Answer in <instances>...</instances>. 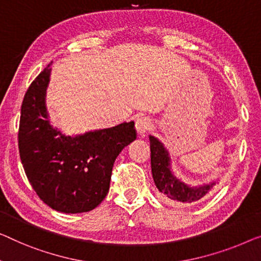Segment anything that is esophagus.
Returning a JSON list of instances; mask_svg holds the SVG:
<instances>
[{"label":"esophagus","mask_w":261,"mask_h":261,"mask_svg":"<svg viewBox=\"0 0 261 261\" xmlns=\"http://www.w3.org/2000/svg\"><path fill=\"white\" fill-rule=\"evenodd\" d=\"M151 127V120L150 118L142 116L137 120H136V130H137L138 135L144 136L147 130H150Z\"/></svg>","instance_id":"34e87169"}]
</instances>
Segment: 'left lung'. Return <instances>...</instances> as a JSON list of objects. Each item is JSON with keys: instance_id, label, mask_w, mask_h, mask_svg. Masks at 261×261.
Here are the masks:
<instances>
[{"instance_id": "obj_1", "label": "left lung", "mask_w": 261, "mask_h": 261, "mask_svg": "<svg viewBox=\"0 0 261 261\" xmlns=\"http://www.w3.org/2000/svg\"><path fill=\"white\" fill-rule=\"evenodd\" d=\"M151 149V171L158 191L162 197L170 203H193L210 193L216 182H210L203 186L186 185L174 177L170 168V157L164 145L153 136H150Z\"/></svg>"}]
</instances>
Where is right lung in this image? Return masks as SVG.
<instances>
[{
  "label": "right lung",
  "instance_id": "obj_1",
  "mask_svg": "<svg viewBox=\"0 0 261 261\" xmlns=\"http://www.w3.org/2000/svg\"><path fill=\"white\" fill-rule=\"evenodd\" d=\"M50 70L48 64L31 82L23 98L19 157L42 201L60 212H88L107 197L116 158L137 138V132L134 122L76 137L54 129L45 108Z\"/></svg>",
  "mask_w": 261,
  "mask_h": 261
}]
</instances>
